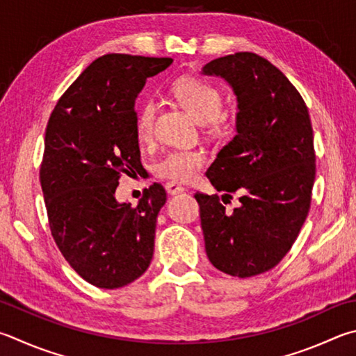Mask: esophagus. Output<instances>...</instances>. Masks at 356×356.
<instances>
[{"label":"esophagus","instance_id":"1","mask_svg":"<svg viewBox=\"0 0 356 356\" xmlns=\"http://www.w3.org/2000/svg\"><path fill=\"white\" fill-rule=\"evenodd\" d=\"M165 188L168 195H179V193H184V186L179 185V184H174V182H166L165 184Z\"/></svg>","mask_w":356,"mask_h":356}]
</instances>
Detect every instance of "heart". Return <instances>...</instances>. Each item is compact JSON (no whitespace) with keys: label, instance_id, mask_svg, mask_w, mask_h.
I'll use <instances>...</instances> for the list:
<instances>
[{"label":"heart","instance_id":"heart-1","mask_svg":"<svg viewBox=\"0 0 356 356\" xmlns=\"http://www.w3.org/2000/svg\"><path fill=\"white\" fill-rule=\"evenodd\" d=\"M171 93L185 111L195 118L218 129L224 122V96L216 86L197 77L184 76L172 82ZM157 106L154 99L146 98L135 113V132L140 141H149L154 131ZM207 156L202 149H172L166 152L156 165L154 172L160 179H166L174 184H185L195 177L196 171L205 163Z\"/></svg>","mask_w":356,"mask_h":356}]
</instances>
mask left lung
<instances>
[{"label":"left lung","mask_w":356,"mask_h":356,"mask_svg":"<svg viewBox=\"0 0 356 356\" xmlns=\"http://www.w3.org/2000/svg\"><path fill=\"white\" fill-rule=\"evenodd\" d=\"M202 71L224 77L240 108L238 134L207 170L222 200L195 193L205 250L216 269L245 279L277 266L308 216L316 179L312 120L297 88L261 56H224ZM235 191L242 207L225 212Z\"/></svg>","instance_id":"8db88e82"}]
</instances>
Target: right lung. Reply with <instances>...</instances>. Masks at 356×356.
I'll return each mask as SVG.
<instances>
[{
  "label": "right lung",
  "mask_w": 356,
  "mask_h": 356,
  "mask_svg": "<svg viewBox=\"0 0 356 356\" xmlns=\"http://www.w3.org/2000/svg\"><path fill=\"white\" fill-rule=\"evenodd\" d=\"M171 57L106 54L93 60L57 101L47 124L40 185L57 248L93 286L121 288L145 273L154 255L160 184L137 207L118 204L122 174L143 165L135 132V98Z\"/></svg>",
  "instance_id": "add662e5"
}]
</instances>
